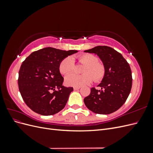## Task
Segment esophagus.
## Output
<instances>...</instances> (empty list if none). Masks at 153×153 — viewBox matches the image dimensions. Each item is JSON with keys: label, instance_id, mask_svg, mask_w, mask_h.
I'll return each instance as SVG.
<instances>
[{"label": "esophagus", "instance_id": "1", "mask_svg": "<svg viewBox=\"0 0 153 153\" xmlns=\"http://www.w3.org/2000/svg\"><path fill=\"white\" fill-rule=\"evenodd\" d=\"M80 87H73V89H74V90H78V89H80Z\"/></svg>", "mask_w": 153, "mask_h": 153}]
</instances>
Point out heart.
Returning a JSON list of instances; mask_svg holds the SVG:
<instances>
[{
	"mask_svg": "<svg viewBox=\"0 0 153 153\" xmlns=\"http://www.w3.org/2000/svg\"><path fill=\"white\" fill-rule=\"evenodd\" d=\"M78 61L85 64L82 69V75L71 74L65 78L66 84L69 86L80 87L89 84L93 81L100 82L105 75V68L103 64L98 62V59L94 55L85 53L78 57ZM59 71L64 75H69L75 68L73 58L71 56L64 58L59 64Z\"/></svg>",
	"mask_w": 153,
	"mask_h": 153,
	"instance_id": "1",
	"label": "heart"
}]
</instances>
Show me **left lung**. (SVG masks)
I'll return each mask as SVG.
<instances>
[{
    "label": "left lung",
    "mask_w": 153,
    "mask_h": 153,
    "mask_svg": "<svg viewBox=\"0 0 153 153\" xmlns=\"http://www.w3.org/2000/svg\"><path fill=\"white\" fill-rule=\"evenodd\" d=\"M85 52L96 54L105 68V75L91 94L84 100L87 108L99 114H110L117 110L126 101L132 86L131 70L123 55L107 46H98Z\"/></svg>",
    "instance_id": "left-lung-1"
}]
</instances>
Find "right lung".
<instances>
[{
    "label": "right lung",
    "instance_id": "1",
    "mask_svg": "<svg viewBox=\"0 0 153 153\" xmlns=\"http://www.w3.org/2000/svg\"><path fill=\"white\" fill-rule=\"evenodd\" d=\"M77 50L44 48L32 52L22 62L18 73V88L23 100L37 114L51 115L66 106L73 87L62 85L59 64Z\"/></svg>",
    "mask_w": 153,
    "mask_h": 153
}]
</instances>
